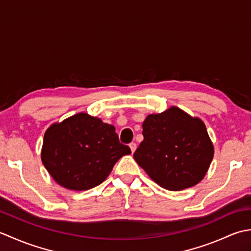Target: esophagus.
<instances>
[{
	"label": "esophagus",
	"instance_id": "esophagus-1",
	"mask_svg": "<svg viewBox=\"0 0 251 251\" xmlns=\"http://www.w3.org/2000/svg\"><path fill=\"white\" fill-rule=\"evenodd\" d=\"M129 148H130V150H131V152L134 153L135 151H136V149H137V145L135 142H131L130 145H129Z\"/></svg>",
	"mask_w": 251,
	"mask_h": 251
}]
</instances>
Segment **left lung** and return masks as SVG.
<instances>
[{
    "label": "left lung",
    "instance_id": "left-lung-1",
    "mask_svg": "<svg viewBox=\"0 0 251 251\" xmlns=\"http://www.w3.org/2000/svg\"><path fill=\"white\" fill-rule=\"evenodd\" d=\"M142 129L143 141L134 158L154 182L181 191L204 179L214 157V145L201 119L172 106L149 114Z\"/></svg>",
    "mask_w": 251,
    "mask_h": 251
}]
</instances>
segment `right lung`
<instances>
[{
	"mask_svg": "<svg viewBox=\"0 0 251 251\" xmlns=\"http://www.w3.org/2000/svg\"><path fill=\"white\" fill-rule=\"evenodd\" d=\"M130 153L113 125L82 112L47 128L41 159L58 184L86 191L102 183L115 163Z\"/></svg>",
	"mask_w": 251,
	"mask_h": 251,
	"instance_id": "1",
	"label": "right lung"
}]
</instances>
